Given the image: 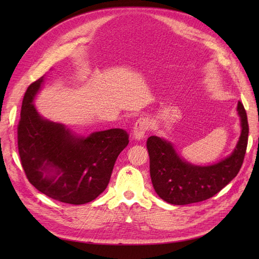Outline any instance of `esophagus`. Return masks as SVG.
<instances>
[{
    "instance_id": "esophagus-1",
    "label": "esophagus",
    "mask_w": 259,
    "mask_h": 259,
    "mask_svg": "<svg viewBox=\"0 0 259 259\" xmlns=\"http://www.w3.org/2000/svg\"><path fill=\"white\" fill-rule=\"evenodd\" d=\"M149 127V122L146 119H139L134 126V132H133V137L136 140H140L145 138L147 130Z\"/></svg>"
}]
</instances>
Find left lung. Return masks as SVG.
<instances>
[{
    "instance_id": "obj_1",
    "label": "left lung",
    "mask_w": 259,
    "mask_h": 259,
    "mask_svg": "<svg viewBox=\"0 0 259 259\" xmlns=\"http://www.w3.org/2000/svg\"><path fill=\"white\" fill-rule=\"evenodd\" d=\"M241 134L230 155L210 165H195L180 156L168 140L150 136L147 149L150 158V176L159 197L174 205H186L207 200L236 177L246 152L248 123L245 109L238 103Z\"/></svg>"
}]
</instances>
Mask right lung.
<instances>
[{
    "label": "right lung",
    "instance_id": "1",
    "mask_svg": "<svg viewBox=\"0 0 259 259\" xmlns=\"http://www.w3.org/2000/svg\"><path fill=\"white\" fill-rule=\"evenodd\" d=\"M43 82L44 76L23 96L18 124L21 165L40 192L68 204H85L105 191L128 135L122 128L77 135L66 125L45 119L33 104Z\"/></svg>",
    "mask_w": 259,
    "mask_h": 259
}]
</instances>
